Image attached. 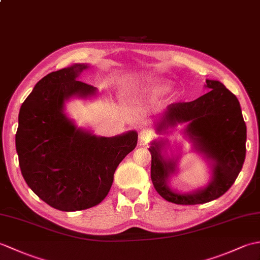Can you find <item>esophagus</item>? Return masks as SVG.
<instances>
[{
  "label": "esophagus",
  "mask_w": 260,
  "mask_h": 260,
  "mask_svg": "<svg viewBox=\"0 0 260 260\" xmlns=\"http://www.w3.org/2000/svg\"><path fill=\"white\" fill-rule=\"evenodd\" d=\"M152 136H153L152 132L150 129H147V128H143L140 132V140H141V142L146 143V142H148V141L152 139Z\"/></svg>",
  "instance_id": "esophagus-1"
}]
</instances>
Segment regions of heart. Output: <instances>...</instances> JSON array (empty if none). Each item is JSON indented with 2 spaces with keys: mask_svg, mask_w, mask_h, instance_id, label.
I'll list each match as a JSON object with an SVG mask.
<instances>
[{
  "mask_svg": "<svg viewBox=\"0 0 260 260\" xmlns=\"http://www.w3.org/2000/svg\"><path fill=\"white\" fill-rule=\"evenodd\" d=\"M167 82L161 80H144L141 84H131L129 86H126L124 89L125 95H129L132 92H152L157 93L159 91L164 90L167 88ZM171 96H174L173 92H171Z\"/></svg>",
  "mask_w": 260,
  "mask_h": 260,
  "instance_id": "heart-1",
  "label": "heart"
}]
</instances>
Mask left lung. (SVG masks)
I'll list each match as a JSON object with an SVG mask.
<instances>
[{
	"label": "left lung",
	"mask_w": 260,
	"mask_h": 260,
	"mask_svg": "<svg viewBox=\"0 0 260 260\" xmlns=\"http://www.w3.org/2000/svg\"><path fill=\"white\" fill-rule=\"evenodd\" d=\"M209 89L203 96L189 103L171 104L157 131L189 123L185 134L194 143L198 152L212 161V178L201 190L181 194L170 189L168 181L175 172L176 161L165 159L161 150L164 142H153L151 179L162 198L175 204H202L227 192L242 169L246 157L247 128L240 104L233 92L218 80H206Z\"/></svg>",
	"instance_id": "8db88e82"
}]
</instances>
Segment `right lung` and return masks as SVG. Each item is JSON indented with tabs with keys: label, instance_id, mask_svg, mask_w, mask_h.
<instances>
[{
	"label": "right lung",
	"instance_id": "obj_1",
	"mask_svg": "<svg viewBox=\"0 0 260 260\" xmlns=\"http://www.w3.org/2000/svg\"><path fill=\"white\" fill-rule=\"evenodd\" d=\"M87 64L48 74L22 104L15 146L21 173L36 194L60 211H78L101 203L118 164L137 144L129 131L114 137L78 128L63 113L64 102L86 98L96 88L77 80Z\"/></svg>",
	"mask_w": 260,
	"mask_h": 260
}]
</instances>
